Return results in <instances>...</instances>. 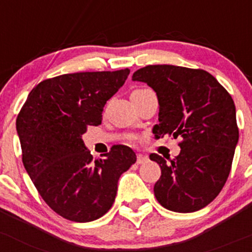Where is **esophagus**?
<instances>
[{
    "label": "esophagus",
    "mask_w": 252,
    "mask_h": 252,
    "mask_svg": "<svg viewBox=\"0 0 252 252\" xmlns=\"http://www.w3.org/2000/svg\"><path fill=\"white\" fill-rule=\"evenodd\" d=\"M147 160H148V158L146 157V156L137 155V157H136V163L137 164H144V163H146Z\"/></svg>",
    "instance_id": "obj_1"
}]
</instances>
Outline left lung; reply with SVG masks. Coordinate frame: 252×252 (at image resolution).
<instances>
[{"label":"left lung","instance_id":"left-lung-1","mask_svg":"<svg viewBox=\"0 0 252 252\" xmlns=\"http://www.w3.org/2000/svg\"><path fill=\"white\" fill-rule=\"evenodd\" d=\"M133 81L144 82L157 94L156 139H184L174 159L150 156L161 170L156 198L175 213L200 210L219 195L231 171L239 140L232 96L209 72L181 66L148 65L135 71Z\"/></svg>","mask_w":252,"mask_h":252}]
</instances>
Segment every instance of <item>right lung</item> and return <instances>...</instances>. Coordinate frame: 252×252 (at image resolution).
I'll return each instance as SVG.
<instances>
[{
	"label": "right lung",
	"mask_w": 252,
	"mask_h": 252,
	"mask_svg": "<svg viewBox=\"0 0 252 252\" xmlns=\"http://www.w3.org/2000/svg\"><path fill=\"white\" fill-rule=\"evenodd\" d=\"M129 68L77 72L46 79L30 92L17 118L23 164L53 210L75 222L105 215L118 180L136 161L130 147L117 145L105 159H93L82 135L101 124L102 111L128 78Z\"/></svg>",
	"instance_id": "obj_1"
}]
</instances>
